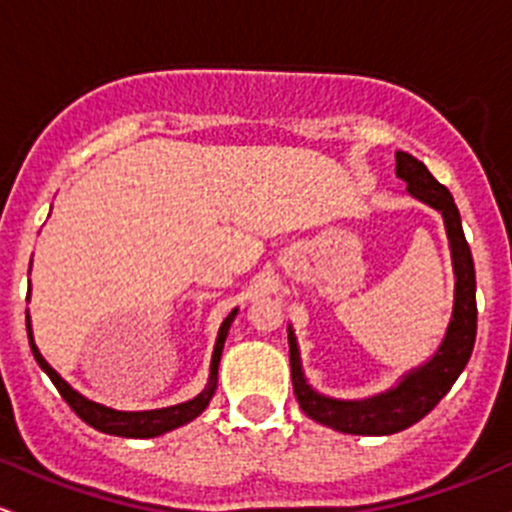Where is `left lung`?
<instances>
[{"instance_id":"8db88e82","label":"left lung","mask_w":512,"mask_h":512,"mask_svg":"<svg viewBox=\"0 0 512 512\" xmlns=\"http://www.w3.org/2000/svg\"><path fill=\"white\" fill-rule=\"evenodd\" d=\"M394 157H397V177L407 182L409 197L436 209L444 219L453 266V310L444 340L436 347L434 355L421 362L419 367L404 372L394 387L365 399H337L318 392L305 377L298 337L288 325L295 399L310 419L342 431V434L389 436L424 419L446 397L458 374L466 370L473 342H476V268H473V256L466 244V236H463L461 214L453 204L449 189L431 177L424 162L402 150H397Z\"/></svg>"}]
</instances>
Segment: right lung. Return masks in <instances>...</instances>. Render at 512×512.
I'll return each instance as SVG.
<instances>
[{"label":"right lung","instance_id":"add662e5","mask_svg":"<svg viewBox=\"0 0 512 512\" xmlns=\"http://www.w3.org/2000/svg\"><path fill=\"white\" fill-rule=\"evenodd\" d=\"M29 273H31V268H29ZM26 300H29V295H26ZM236 313H239V308L231 310V313L226 315L224 323H221V328H219L217 342H214V352H212V365H209L207 387H204L202 392L197 394V397L189 399V402L175 404V407L147 409V412H118V409L105 407V404L93 402V399L83 397L81 392H76V389H73L71 384H68L66 379H63L61 374L56 372L54 367L49 365V362L44 360V355H41L39 347H36L34 333H31L29 310H26V333H29V345H31V352H34V360L39 362L41 370L49 374L51 382H54L56 389L61 392V397L68 402V407H71L73 412L81 416V419L86 421L88 426L103 431V434L125 436V439H152V436H162V434H167V431L177 429V426L189 424V421L197 419V416L209 407L214 392H217L221 350H224L226 335H229V328H231V323H234Z\"/></svg>","mask_w":512,"mask_h":512}]
</instances>
